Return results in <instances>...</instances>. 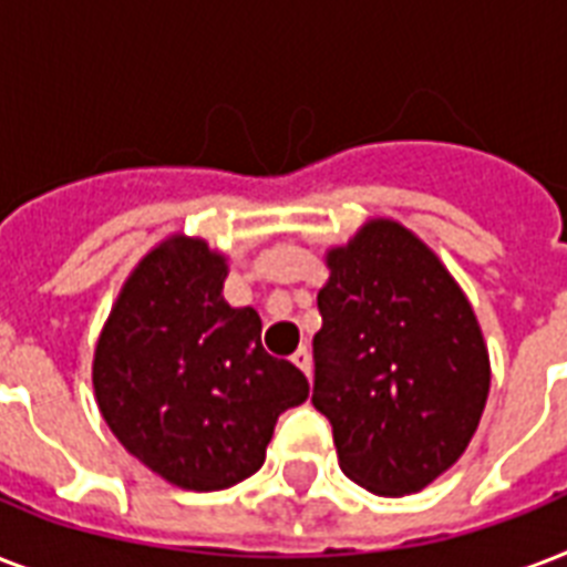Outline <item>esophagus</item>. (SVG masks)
Wrapping results in <instances>:
<instances>
[{"label":"esophagus","mask_w":567,"mask_h":567,"mask_svg":"<svg viewBox=\"0 0 567 567\" xmlns=\"http://www.w3.org/2000/svg\"><path fill=\"white\" fill-rule=\"evenodd\" d=\"M291 362L300 368L306 377H311V353H309V347H297V353L291 355Z\"/></svg>","instance_id":"obj_1"}]
</instances>
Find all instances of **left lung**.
<instances>
[{
  "label": "left lung",
  "mask_w": 567,
  "mask_h": 567,
  "mask_svg": "<svg viewBox=\"0 0 567 567\" xmlns=\"http://www.w3.org/2000/svg\"><path fill=\"white\" fill-rule=\"evenodd\" d=\"M329 270L311 403L353 483L382 497L421 492L483 417L492 373L474 309L400 223H368L329 252Z\"/></svg>",
  "instance_id": "8db88e82"
}]
</instances>
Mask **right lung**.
Returning <instances> with one entry per match:
<instances>
[{"label": "right lung", "instance_id": "1", "mask_svg": "<svg viewBox=\"0 0 567 567\" xmlns=\"http://www.w3.org/2000/svg\"><path fill=\"white\" fill-rule=\"evenodd\" d=\"M226 261L176 238L137 265L93 359L96 403L120 444L167 483L220 492L265 462L300 368L261 347V318L223 300Z\"/></svg>", "mask_w": 567, "mask_h": 567}]
</instances>
